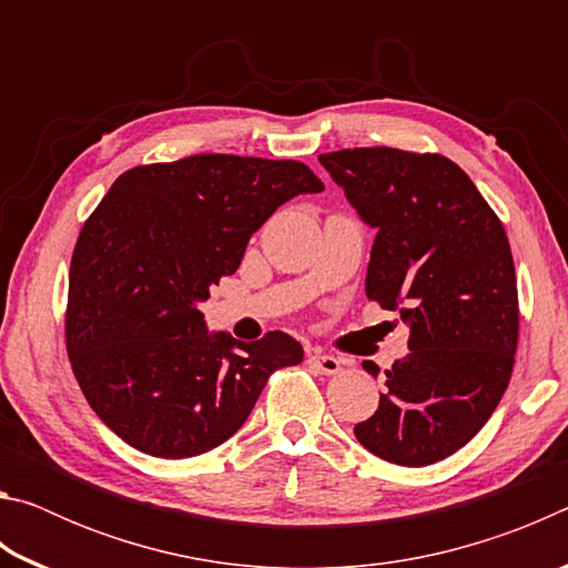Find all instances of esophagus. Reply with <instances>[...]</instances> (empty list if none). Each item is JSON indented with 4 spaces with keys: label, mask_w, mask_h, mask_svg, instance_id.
<instances>
[{
    "label": "esophagus",
    "mask_w": 568,
    "mask_h": 568,
    "mask_svg": "<svg viewBox=\"0 0 568 568\" xmlns=\"http://www.w3.org/2000/svg\"><path fill=\"white\" fill-rule=\"evenodd\" d=\"M307 363H311L313 368L321 373V376H335L343 365L338 358H335V355H325V353H313L311 358H307Z\"/></svg>",
    "instance_id": "34e87169"
}]
</instances>
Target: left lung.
Wrapping results in <instances>:
<instances>
[{
	"mask_svg": "<svg viewBox=\"0 0 568 568\" xmlns=\"http://www.w3.org/2000/svg\"><path fill=\"white\" fill-rule=\"evenodd\" d=\"M318 160L376 230L365 295L410 331L355 438L390 464H436L484 428L511 381L518 293L506 230L444 155L353 148ZM363 368L378 376L371 361Z\"/></svg>",
	"mask_w": 568,
	"mask_h": 568,
	"instance_id": "8db88e82",
	"label": "left lung"
}]
</instances>
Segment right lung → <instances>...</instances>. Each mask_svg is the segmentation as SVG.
<instances>
[{"label":"right lung","mask_w":568,"mask_h":568,"mask_svg":"<svg viewBox=\"0 0 568 568\" xmlns=\"http://www.w3.org/2000/svg\"><path fill=\"white\" fill-rule=\"evenodd\" d=\"M323 182L295 160L192 155L114 180L77 237L67 353L92 410L158 458L213 450L243 426L271 373L303 361L283 331L210 333L200 303L247 240Z\"/></svg>","instance_id":"obj_1"}]
</instances>
